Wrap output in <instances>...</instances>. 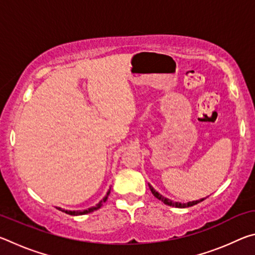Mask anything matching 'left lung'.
Here are the masks:
<instances>
[{
	"mask_svg": "<svg viewBox=\"0 0 255 255\" xmlns=\"http://www.w3.org/2000/svg\"><path fill=\"white\" fill-rule=\"evenodd\" d=\"M148 187H149V189H150V191H152V193L154 195V197L155 198H157L158 200H161V201H163L164 204L165 205H167V206H171V207H176V208H187V207H191V206H195V205H197V204H199V202H201L202 200H205L204 198H202V199H200V200H196V201H189V202H187V204H181V202H174V201H172V200H170V199H167V198H165V197H163L162 195H159V193L156 191V190H155L152 185H150L149 183H148Z\"/></svg>",
	"mask_w": 255,
	"mask_h": 255,
	"instance_id": "obj_1",
	"label": "left lung"
}]
</instances>
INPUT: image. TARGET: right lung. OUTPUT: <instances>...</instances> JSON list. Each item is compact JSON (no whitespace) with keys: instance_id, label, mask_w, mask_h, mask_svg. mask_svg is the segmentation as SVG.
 Segmentation results:
<instances>
[{"instance_id":"right-lung-1","label":"right lung","mask_w":255,"mask_h":255,"mask_svg":"<svg viewBox=\"0 0 255 255\" xmlns=\"http://www.w3.org/2000/svg\"><path fill=\"white\" fill-rule=\"evenodd\" d=\"M111 189V188H110ZM110 189H109V191L107 192V195H106V197L103 198V199L99 202V204L97 205V206H94V207H91V208H89V209H86V210H83V211H80V210H77V211H65V210H62V211H65L66 214H68V215H73V216H79V215H85V214H89V213H92V211H94V210H97V209H99L100 208V207L103 205V202H106L107 201V199H108V196L110 195ZM60 209V208H59Z\"/></svg>"}]
</instances>
